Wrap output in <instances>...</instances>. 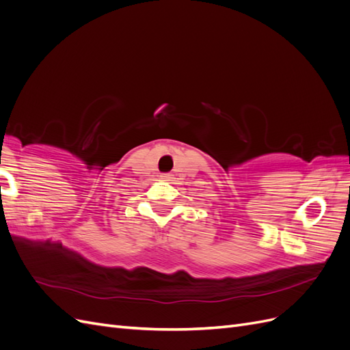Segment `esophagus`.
Here are the masks:
<instances>
[{"instance_id":"1","label":"esophagus","mask_w":350,"mask_h":350,"mask_svg":"<svg viewBox=\"0 0 350 350\" xmlns=\"http://www.w3.org/2000/svg\"><path fill=\"white\" fill-rule=\"evenodd\" d=\"M161 179H163V181H169V179H171V175L163 174V175H161Z\"/></svg>"}]
</instances>
